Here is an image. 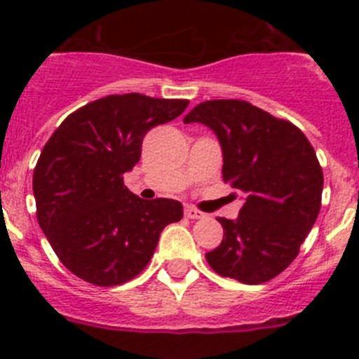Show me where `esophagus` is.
<instances>
[{
    "label": "esophagus",
    "instance_id": "obj_1",
    "mask_svg": "<svg viewBox=\"0 0 359 359\" xmlns=\"http://www.w3.org/2000/svg\"><path fill=\"white\" fill-rule=\"evenodd\" d=\"M185 215L189 219H203L207 214L201 210H198V208H194V207H185Z\"/></svg>",
    "mask_w": 359,
    "mask_h": 359
}]
</instances>
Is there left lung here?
Listing matches in <instances>:
<instances>
[{
    "label": "left lung",
    "instance_id": "8db88e82",
    "mask_svg": "<svg viewBox=\"0 0 359 359\" xmlns=\"http://www.w3.org/2000/svg\"><path fill=\"white\" fill-rule=\"evenodd\" d=\"M185 123L210 128L223 149V180L244 194L237 219L219 217L224 236L207 253L221 277L262 284L300 252L322 203L323 172L297 126L246 100H207Z\"/></svg>",
    "mask_w": 359,
    "mask_h": 359
}]
</instances>
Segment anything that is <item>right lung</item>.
<instances>
[{
  "label": "right lung",
  "mask_w": 359,
  "mask_h": 359,
  "mask_svg": "<svg viewBox=\"0 0 359 359\" xmlns=\"http://www.w3.org/2000/svg\"><path fill=\"white\" fill-rule=\"evenodd\" d=\"M189 100L140 93L86 104L55 129L34 169L41 230L59 261L95 286H118L149 264L160 233L183 217L176 199L145 201L123 185L149 129L177 118Z\"/></svg>",
  "instance_id": "add662e5"
}]
</instances>
